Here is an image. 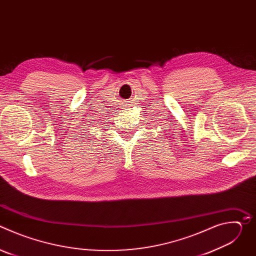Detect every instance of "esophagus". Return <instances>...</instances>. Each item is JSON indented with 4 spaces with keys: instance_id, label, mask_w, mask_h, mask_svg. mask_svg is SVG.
Masks as SVG:
<instances>
[{
    "instance_id": "1",
    "label": "esophagus",
    "mask_w": 256,
    "mask_h": 256,
    "mask_svg": "<svg viewBox=\"0 0 256 256\" xmlns=\"http://www.w3.org/2000/svg\"><path fill=\"white\" fill-rule=\"evenodd\" d=\"M126 106H128V104H126Z\"/></svg>"
}]
</instances>
